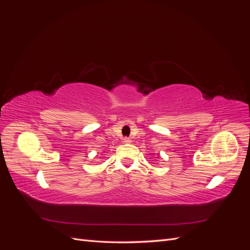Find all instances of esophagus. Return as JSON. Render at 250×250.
<instances>
[{"instance_id": "1", "label": "esophagus", "mask_w": 250, "mask_h": 250, "mask_svg": "<svg viewBox=\"0 0 250 250\" xmlns=\"http://www.w3.org/2000/svg\"><path fill=\"white\" fill-rule=\"evenodd\" d=\"M123 143H124V144H130V143H131V140L128 139V138H125V139L123 140Z\"/></svg>"}]
</instances>
